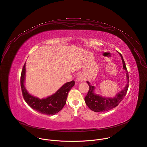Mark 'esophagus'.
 <instances>
[{"mask_svg":"<svg viewBox=\"0 0 147 147\" xmlns=\"http://www.w3.org/2000/svg\"><path fill=\"white\" fill-rule=\"evenodd\" d=\"M77 80L79 82H82L84 80V77L81 74H80L77 75Z\"/></svg>","mask_w":147,"mask_h":147,"instance_id":"obj_1","label":"esophagus"}]
</instances>
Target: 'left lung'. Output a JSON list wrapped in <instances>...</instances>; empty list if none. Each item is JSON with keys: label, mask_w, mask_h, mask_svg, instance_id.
<instances>
[{"label": "left lung", "mask_w": 147, "mask_h": 147, "mask_svg": "<svg viewBox=\"0 0 147 147\" xmlns=\"http://www.w3.org/2000/svg\"><path fill=\"white\" fill-rule=\"evenodd\" d=\"M118 53H119L120 56H121L123 64V69L125 71L126 73L127 84L121 91L118 92L113 98H111L102 97L100 94H96L95 92L96 87L91 85L90 82H87L89 86V90L84 100L86 104L88 107V108L93 111L102 113L111 110L117 107L120 103V102L123 100L124 97L126 95V93L128 88V73L127 70L125 63L121 54H120L119 52Z\"/></svg>", "instance_id": "left-lung-1"}]
</instances>
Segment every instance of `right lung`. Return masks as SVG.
<instances>
[{
  "instance_id": "add662e5",
  "label": "right lung",
  "mask_w": 147,
  "mask_h": 147,
  "mask_svg": "<svg viewBox=\"0 0 147 147\" xmlns=\"http://www.w3.org/2000/svg\"><path fill=\"white\" fill-rule=\"evenodd\" d=\"M26 78V63L23 67L20 84L23 98L32 109L39 113L46 115H55L59 113L66 103L69 91L74 86L75 82L71 81L63 84L55 93L46 98L40 99L28 92L24 83Z\"/></svg>"
}]
</instances>
